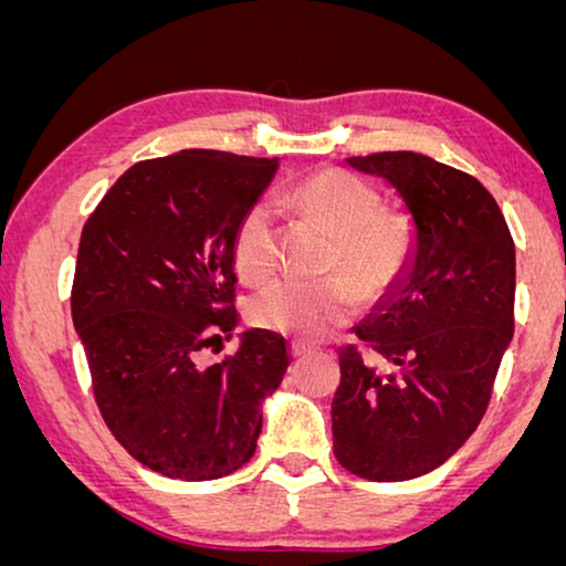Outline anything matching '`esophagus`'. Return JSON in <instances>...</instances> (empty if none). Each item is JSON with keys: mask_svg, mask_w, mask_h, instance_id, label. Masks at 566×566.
<instances>
[{"mask_svg": "<svg viewBox=\"0 0 566 566\" xmlns=\"http://www.w3.org/2000/svg\"><path fill=\"white\" fill-rule=\"evenodd\" d=\"M312 353V347H308L306 343H298V339H293L291 343V355L293 358H304V355Z\"/></svg>", "mask_w": 566, "mask_h": 566, "instance_id": "1", "label": "esophagus"}]
</instances>
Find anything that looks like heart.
Masks as SVG:
<instances>
[{
	"instance_id": "heart-1",
	"label": "heart",
	"mask_w": 566,
	"mask_h": 566,
	"mask_svg": "<svg viewBox=\"0 0 566 566\" xmlns=\"http://www.w3.org/2000/svg\"><path fill=\"white\" fill-rule=\"evenodd\" d=\"M291 200L335 234L329 270H345L350 277L343 273L327 281L285 277L260 291L252 304V319L285 335L319 339L353 319L358 291L363 298L374 301L405 275L415 252V227L407 213L384 208L381 192L374 185L339 169L306 177L293 188ZM234 260L239 273L254 283L268 281L277 270L273 200L260 198L244 211L234 237Z\"/></svg>"
}]
</instances>
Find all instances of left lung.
<instances>
[{
	"mask_svg": "<svg viewBox=\"0 0 566 566\" xmlns=\"http://www.w3.org/2000/svg\"><path fill=\"white\" fill-rule=\"evenodd\" d=\"M345 165L397 190L415 252L353 327L370 353L339 350L335 455L370 482H405L446 463L482 422L515 329V244L476 177L417 151Z\"/></svg>",
	"mask_w": 566,
	"mask_h": 566,
	"instance_id": "8db88e82",
	"label": "left lung"
}]
</instances>
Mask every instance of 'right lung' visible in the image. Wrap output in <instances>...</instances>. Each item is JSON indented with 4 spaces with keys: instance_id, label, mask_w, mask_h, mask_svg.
Returning <instances> with one entry per match:
<instances>
[{
    "instance_id": "add662e5",
    "label": "right lung",
    "mask_w": 566,
    "mask_h": 566,
    "mask_svg": "<svg viewBox=\"0 0 566 566\" xmlns=\"http://www.w3.org/2000/svg\"><path fill=\"white\" fill-rule=\"evenodd\" d=\"M281 161L185 149L138 161L82 229L72 319L115 440L169 479L242 469L289 343L247 329L231 358L200 353L237 329L234 237Z\"/></svg>"
}]
</instances>
